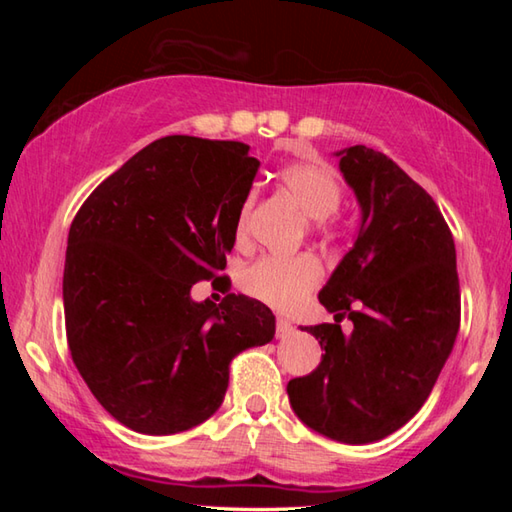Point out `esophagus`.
I'll return each mask as SVG.
<instances>
[{
    "label": "esophagus",
    "mask_w": 512,
    "mask_h": 512,
    "mask_svg": "<svg viewBox=\"0 0 512 512\" xmlns=\"http://www.w3.org/2000/svg\"><path fill=\"white\" fill-rule=\"evenodd\" d=\"M291 334H293V325L289 323V320L277 318V323H275V336H277V339H287V336H291Z\"/></svg>",
    "instance_id": "34e87169"
}]
</instances>
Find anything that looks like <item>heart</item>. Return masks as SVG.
Here are the masks:
<instances>
[{
    "label": "heart",
    "instance_id": "heart-1",
    "mask_svg": "<svg viewBox=\"0 0 512 512\" xmlns=\"http://www.w3.org/2000/svg\"><path fill=\"white\" fill-rule=\"evenodd\" d=\"M282 183L298 205L314 219H327L341 205V185L334 171L323 162H298L282 171ZM255 205V194H248L237 219V237L248 230V216ZM323 277L318 259L311 255L262 257L241 275V287L250 296L275 309H293Z\"/></svg>",
    "mask_w": 512,
    "mask_h": 512
}]
</instances>
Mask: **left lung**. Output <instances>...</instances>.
I'll return each mask as SVG.
<instances>
[{
  "label": "left lung",
  "mask_w": 512,
  "mask_h": 512,
  "mask_svg": "<svg viewBox=\"0 0 512 512\" xmlns=\"http://www.w3.org/2000/svg\"><path fill=\"white\" fill-rule=\"evenodd\" d=\"M361 207L350 253L318 293L334 323L305 327L325 350L318 368L289 381L298 418L348 445L375 443L427 402L461 325L456 248L438 205L388 155L336 153ZM348 315L355 329L342 334Z\"/></svg>",
  "instance_id": "8db88e82"
}]
</instances>
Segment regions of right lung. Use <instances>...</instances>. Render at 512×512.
<instances>
[{"label":"right lung","instance_id":"1","mask_svg":"<svg viewBox=\"0 0 512 512\" xmlns=\"http://www.w3.org/2000/svg\"><path fill=\"white\" fill-rule=\"evenodd\" d=\"M244 142L167 135L88 196L67 237L63 302L72 359L112 418L149 436L205 422L228 391L230 361L273 341L264 302L228 293L225 255L259 160Z\"/></svg>","mask_w":512,"mask_h":512}]
</instances>
